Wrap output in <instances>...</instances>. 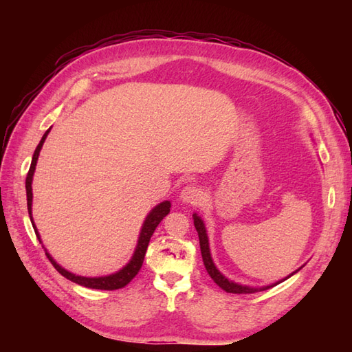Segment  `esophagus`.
I'll use <instances>...</instances> for the list:
<instances>
[{
  "label": "esophagus",
  "instance_id": "34e87169",
  "mask_svg": "<svg viewBox=\"0 0 352 352\" xmlns=\"http://www.w3.org/2000/svg\"><path fill=\"white\" fill-rule=\"evenodd\" d=\"M202 198V192L201 189L195 185H188L182 189V192H180V199L186 204H197L198 201H201Z\"/></svg>",
  "mask_w": 352,
  "mask_h": 352
}]
</instances>
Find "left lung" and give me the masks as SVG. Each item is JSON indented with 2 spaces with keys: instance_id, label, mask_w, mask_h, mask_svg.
Instances as JSON below:
<instances>
[{
  "instance_id": "left-lung-1",
  "label": "left lung",
  "mask_w": 352,
  "mask_h": 352,
  "mask_svg": "<svg viewBox=\"0 0 352 352\" xmlns=\"http://www.w3.org/2000/svg\"><path fill=\"white\" fill-rule=\"evenodd\" d=\"M194 225H195V229L198 232V238H199V247H201V255H202V261H204V265H206V270L208 272V274L211 276V279L214 280L223 291L226 292H230V294H254V292H260V291H265V289H270V287L276 286L282 283L283 280H286L287 278H291L292 274H295L296 272H294L292 274L287 276L286 279H282L279 282H276L273 285H269V286H263V287H251V286H243V285H239V283H235L229 280L228 278H225L223 276L217 267L214 265V263H212V258H211V254H210V247H208V236H207V230H206V226H204V221L201 220V217L198 214H194Z\"/></svg>"
}]
</instances>
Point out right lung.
I'll use <instances>...</instances> for the list:
<instances>
[{
  "instance_id": "obj_1",
  "label": "right lung",
  "mask_w": 352,
  "mask_h": 352,
  "mask_svg": "<svg viewBox=\"0 0 352 352\" xmlns=\"http://www.w3.org/2000/svg\"><path fill=\"white\" fill-rule=\"evenodd\" d=\"M50 129L44 133V136H42V140L39 141L36 150L34 153V157H32V163H30V168L28 172V176H26V197H28V211H29V217H30V221H32V226H34L35 229V233H36V238L39 239L41 242V238H39V233L36 230V226L34 223V219H32V177H34V173H35V166H36V162H38V157H39V151L42 145H44L45 142V138L48 135ZM170 212V201H163L162 204H158L157 207H154L150 214L146 216L145 221H144V226L141 229V235H140V239H138V245H136V250L133 252V257L132 260L127 263L124 267L122 270H119L114 274H109V276H102V278H83V276H78V274H73L70 272H67L66 269H63L61 265H58L56 263V260H52L51 255L47 252L45 250V254L48 260L51 261V264L54 265V269L61 274L65 276L66 279L78 283L80 286H85V287H91V289H102V291H114V289H120V287H124L127 283H129L135 276L138 274V272L141 270L142 267V263H144V257H145V252H146V248H148V243H150V239L153 236V233L155 230V228L158 226V223L162 221L167 214Z\"/></svg>"
}]
</instances>
